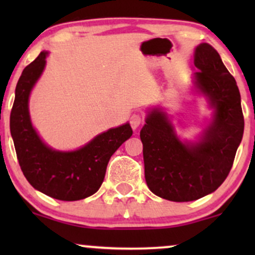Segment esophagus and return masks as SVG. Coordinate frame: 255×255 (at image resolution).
I'll return each mask as SVG.
<instances>
[{
    "label": "esophagus",
    "instance_id": "esophagus-1",
    "mask_svg": "<svg viewBox=\"0 0 255 255\" xmlns=\"http://www.w3.org/2000/svg\"><path fill=\"white\" fill-rule=\"evenodd\" d=\"M142 121H144V119H142L141 114H133L129 119V124L133 129H136V128L142 124Z\"/></svg>",
    "mask_w": 255,
    "mask_h": 255
}]
</instances>
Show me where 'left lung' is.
I'll use <instances>...</instances> for the list:
<instances>
[{
    "label": "left lung",
    "instance_id": "left-lung-1",
    "mask_svg": "<svg viewBox=\"0 0 255 255\" xmlns=\"http://www.w3.org/2000/svg\"><path fill=\"white\" fill-rule=\"evenodd\" d=\"M195 86L215 108L213 122L197 144H183L164 113L154 109L140 130L145 180L153 194L193 201L215 192L229 175L244 135L241 96L235 79L207 43L195 49Z\"/></svg>",
    "mask_w": 255,
    "mask_h": 255
}]
</instances>
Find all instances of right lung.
I'll return each instance as SVG.
<instances>
[{
  "label": "right lung",
  "instance_id": "obj_1",
  "mask_svg": "<svg viewBox=\"0 0 255 255\" xmlns=\"http://www.w3.org/2000/svg\"><path fill=\"white\" fill-rule=\"evenodd\" d=\"M46 52L42 51L22 71L10 111V134L26 180L33 188L63 201L95 194L103 183L110 157L133 134L129 124L99 134L84 147L72 152L48 147L31 125L28 96L42 74Z\"/></svg>",
  "mask_w": 255,
  "mask_h": 255
}]
</instances>
